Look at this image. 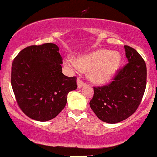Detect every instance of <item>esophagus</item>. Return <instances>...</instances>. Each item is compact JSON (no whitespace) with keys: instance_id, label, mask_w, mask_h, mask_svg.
<instances>
[{"instance_id":"esophagus-1","label":"esophagus","mask_w":157,"mask_h":157,"mask_svg":"<svg viewBox=\"0 0 157 157\" xmlns=\"http://www.w3.org/2000/svg\"><path fill=\"white\" fill-rule=\"evenodd\" d=\"M77 85H78V88H81L85 85V83H84L83 81L81 80V79H78V80H77Z\"/></svg>"}]
</instances>
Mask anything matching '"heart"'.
<instances>
[{
  "instance_id": "heart-1",
  "label": "heart",
  "mask_w": 157,
  "mask_h": 157,
  "mask_svg": "<svg viewBox=\"0 0 157 157\" xmlns=\"http://www.w3.org/2000/svg\"><path fill=\"white\" fill-rule=\"evenodd\" d=\"M64 62L71 70H88L89 78L95 83L102 84L108 82L115 75L121 65V57L116 51L99 49L81 56L76 61L67 57Z\"/></svg>"
}]
</instances>
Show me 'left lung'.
<instances>
[{
    "label": "left lung",
    "mask_w": 157,
    "mask_h": 157,
    "mask_svg": "<svg viewBox=\"0 0 157 157\" xmlns=\"http://www.w3.org/2000/svg\"><path fill=\"white\" fill-rule=\"evenodd\" d=\"M128 63L107 85L94 87L90 106L100 120L115 124L128 119L140 106L146 87L147 68L136 50L124 46Z\"/></svg>",
    "instance_id": "left-lung-1"
}]
</instances>
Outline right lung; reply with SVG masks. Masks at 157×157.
Returning a JSON list of instances; mask_svg holds the SVG:
<instances>
[{
	"mask_svg": "<svg viewBox=\"0 0 157 157\" xmlns=\"http://www.w3.org/2000/svg\"><path fill=\"white\" fill-rule=\"evenodd\" d=\"M62 57L55 44L26 47L12 61L11 84L17 105L28 117L40 121L57 117L67 94L77 88L76 77L62 73Z\"/></svg>",
	"mask_w": 157,
	"mask_h": 157,
	"instance_id": "right-lung-1",
	"label": "right lung"
}]
</instances>
